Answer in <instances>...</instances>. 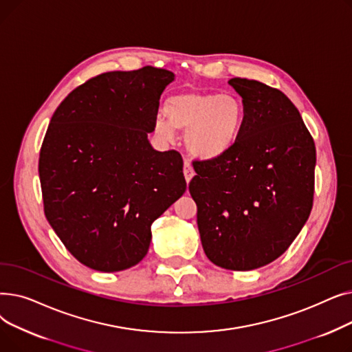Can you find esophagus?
Segmentation results:
<instances>
[{
	"instance_id": "34e87169",
	"label": "esophagus",
	"mask_w": 352,
	"mask_h": 352,
	"mask_svg": "<svg viewBox=\"0 0 352 352\" xmlns=\"http://www.w3.org/2000/svg\"><path fill=\"white\" fill-rule=\"evenodd\" d=\"M184 177H186L187 182H190L194 177V170H192V165L186 160V162H184Z\"/></svg>"
}]
</instances>
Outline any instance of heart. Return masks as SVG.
<instances>
[{"label":"heart","mask_w":352,"mask_h":352,"mask_svg":"<svg viewBox=\"0 0 352 352\" xmlns=\"http://www.w3.org/2000/svg\"><path fill=\"white\" fill-rule=\"evenodd\" d=\"M164 111L168 122L157 120L155 135L171 142L175 129L187 131V150L202 161L226 157L241 135L245 120V105L235 94L179 92L165 101Z\"/></svg>","instance_id":"obj_1"}]
</instances>
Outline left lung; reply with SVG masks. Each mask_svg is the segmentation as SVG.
<instances>
[{
    "label": "left lung",
    "mask_w": 352,
    "mask_h": 352,
    "mask_svg": "<svg viewBox=\"0 0 352 352\" xmlns=\"http://www.w3.org/2000/svg\"><path fill=\"white\" fill-rule=\"evenodd\" d=\"M228 84L245 105L241 135L226 157L195 161L188 188L208 260L250 271L283 255L305 226L314 199L316 144L281 91L247 78Z\"/></svg>",
    "instance_id": "obj_1"
}]
</instances>
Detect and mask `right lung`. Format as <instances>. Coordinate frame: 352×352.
Here are the masks:
<instances>
[{"instance_id": "1", "label": "right lung", "mask_w": 352, "mask_h": 352, "mask_svg": "<svg viewBox=\"0 0 352 352\" xmlns=\"http://www.w3.org/2000/svg\"><path fill=\"white\" fill-rule=\"evenodd\" d=\"M174 80L155 67L105 72L69 92L50 121L38 164L45 217L91 270L137 265L151 224L187 190L181 155L148 141Z\"/></svg>"}]
</instances>
